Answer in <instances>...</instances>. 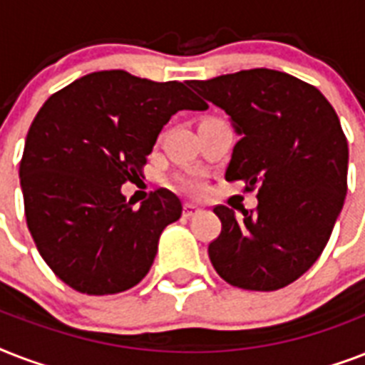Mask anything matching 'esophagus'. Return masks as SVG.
<instances>
[{
    "label": "esophagus",
    "instance_id": "1",
    "mask_svg": "<svg viewBox=\"0 0 365 365\" xmlns=\"http://www.w3.org/2000/svg\"><path fill=\"white\" fill-rule=\"evenodd\" d=\"M200 214V208L195 205H183V216L185 217H193Z\"/></svg>",
    "mask_w": 365,
    "mask_h": 365
}]
</instances>
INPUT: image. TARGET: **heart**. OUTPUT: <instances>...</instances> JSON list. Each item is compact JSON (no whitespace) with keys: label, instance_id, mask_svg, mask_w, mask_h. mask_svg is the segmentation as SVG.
Returning a JSON list of instances; mask_svg holds the SVG:
<instances>
[{"label":"heart","instance_id":"obj_1","mask_svg":"<svg viewBox=\"0 0 365 365\" xmlns=\"http://www.w3.org/2000/svg\"><path fill=\"white\" fill-rule=\"evenodd\" d=\"M178 185L187 191V193H199L202 189V176L200 174H187V176L178 178Z\"/></svg>","mask_w":365,"mask_h":365}]
</instances>
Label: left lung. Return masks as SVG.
Segmentation results:
<instances>
[{
  "instance_id": "left-lung-1",
  "label": "left lung",
  "mask_w": 365,
  "mask_h": 365,
  "mask_svg": "<svg viewBox=\"0 0 365 365\" xmlns=\"http://www.w3.org/2000/svg\"><path fill=\"white\" fill-rule=\"evenodd\" d=\"M187 85L222 108L240 136L225 180L257 187V208L242 220L214 208L222 233L208 246L212 265L237 288H284L320 257L345 202L339 117L317 87L284 71L255 68Z\"/></svg>"
}]
</instances>
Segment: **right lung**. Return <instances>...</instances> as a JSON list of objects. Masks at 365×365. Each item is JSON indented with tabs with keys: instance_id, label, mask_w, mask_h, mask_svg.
Listing matches in <instances>:
<instances>
[{
	"instance_id": "add662e5",
	"label": "right lung",
	"mask_w": 365,
	"mask_h": 365,
	"mask_svg": "<svg viewBox=\"0 0 365 365\" xmlns=\"http://www.w3.org/2000/svg\"><path fill=\"white\" fill-rule=\"evenodd\" d=\"M185 83L94 71L37 111L20 160L26 223L39 254L70 288L111 295L153 265L182 202L157 189L138 210L121 185L142 176L159 132L180 110H206Z\"/></svg>"
}]
</instances>
